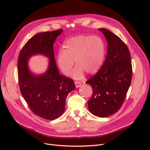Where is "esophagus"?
<instances>
[{
    "mask_svg": "<svg viewBox=\"0 0 150 150\" xmlns=\"http://www.w3.org/2000/svg\"><path fill=\"white\" fill-rule=\"evenodd\" d=\"M75 86H76V88H79V87H80L81 86V83L80 82H77V81L75 82Z\"/></svg>",
    "mask_w": 150,
    "mask_h": 150,
    "instance_id": "34e87169",
    "label": "esophagus"
}]
</instances>
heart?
<instances>
[{
  "mask_svg": "<svg viewBox=\"0 0 150 150\" xmlns=\"http://www.w3.org/2000/svg\"><path fill=\"white\" fill-rule=\"evenodd\" d=\"M105 47L103 40L97 36L78 35L66 41L57 56L58 66L65 75H68L75 62L72 73L76 79L83 78L84 72L92 75L101 67Z\"/></svg>",
  "mask_w": 150,
  "mask_h": 150,
  "instance_id": "heart-1",
  "label": "heart"
}]
</instances>
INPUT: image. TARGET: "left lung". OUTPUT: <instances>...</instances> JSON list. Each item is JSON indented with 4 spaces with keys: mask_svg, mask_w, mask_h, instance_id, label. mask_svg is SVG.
Segmentation results:
<instances>
[{
    "mask_svg": "<svg viewBox=\"0 0 150 150\" xmlns=\"http://www.w3.org/2000/svg\"><path fill=\"white\" fill-rule=\"evenodd\" d=\"M98 30L108 41V51L99 71L86 82L93 88L88 105L93 115L105 117L121 108L131 83L132 68L131 54L125 42L108 30Z\"/></svg>",
    "mask_w": 150,
    "mask_h": 150,
    "instance_id": "1",
    "label": "left lung"
}]
</instances>
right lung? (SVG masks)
Listing matches in <instances>:
<instances>
[{
    "label": "right lung",
    "mask_w": 150,
    "mask_h": 150,
    "mask_svg": "<svg viewBox=\"0 0 150 150\" xmlns=\"http://www.w3.org/2000/svg\"><path fill=\"white\" fill-rule=\"evenodd\" d=\"M63 30L40 33L31 38L21 49L18 60L20 91L31 110L47 120L59 117L65 110L68 94L75 89L71 78L59 74L54 56L53 43ZM41 54L50 59L47 71L36 75L29 69L28 60Z\"/></svg>",
    "instance_id": "right-lung-1"
}]
</instances>
